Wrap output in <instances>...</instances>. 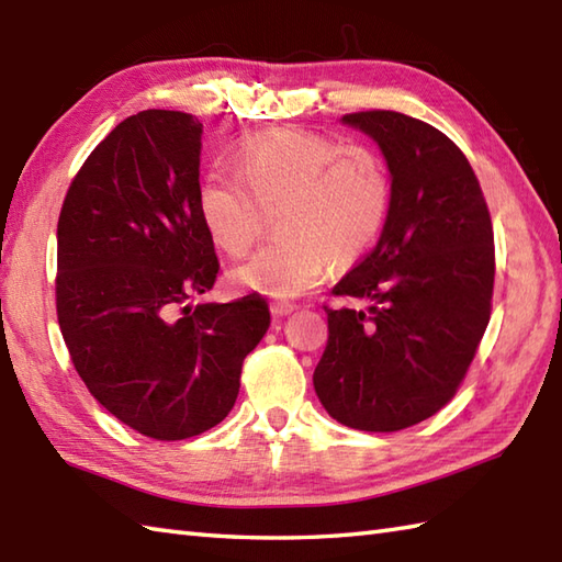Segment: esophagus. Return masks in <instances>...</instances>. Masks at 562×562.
<instances>
[{
	"label": "esophagus",
	"instance_id": "esophagus-1",
	"mask_svg": "<svg viewBox=\"0 0 562 562\" xmlns=\"http://www.w3.org/2000/svg\"><path fill=\"white\" fill-rule=\"evenodd\" d=\"M291 313H295V305L283 303V301L271 303V315L273 317H285V315H291Z\"/></svg>",
	"mask_w": 562,
	"mask_h": 562
}]
</instances>
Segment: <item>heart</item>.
I'll return each instance as SVG.
<instances>
[{
  "label": "heart",
  "instance_id": "obj_1",
  "mask_svg": "<svg viewBox=\"0 0 562 562\" xmlns=\"http://www.w3.org/2000/svg\"><path fill=\"white\" fill-rule=\"evenodd\" d=\"M385 159L366 145L297 131H265L239 147L235 171L215 169L196 193L213 243L245 257L273 215L277 239L231 271L239 289L295 297L369 255L391 213Z\"/></svg>",
  "mask_w": 562,
  "mask_h": 562
}]
</instances>
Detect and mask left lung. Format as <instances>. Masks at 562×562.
<instances>
[{
	"mask_svg": "<svg viewBox=\"0 0 562 562\" xmlns=\"http://www.w3.org/2000/svg\"><path fill=\"white\" fill-rule=\"evenodd\" d=\"M341 123L381 147L393 201L371 255L331 289L366 307H325L329 339L313 385L341 425L397 431L461 385L490 323L495 239L475 171L441 131L397 111Z\"/></svg>",
	"mask_w": 562,
	"mask_h": 562,
	"instance_id": "obj_1",
	"label": "left lung"
}]
</instances>
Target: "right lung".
<instances>
[{
  "label": "right lung",
  "mask_w": 562,
  "mask_h": 562,
  "mask_svg": "<svg viewBox=\"0 0 562 562\" xmlns=\"http://www.w3.org/2000/svg\"><path fill=\"white\" fill-rule=\"evenodd\" d=\"M196 116L147 109L87 157L57 221V323L89 393L157 441L227 417L247 353L267 335L261 295L213 289L217 257L199 215Z\"/></svg>",
  "instance_id": "obj_1"
}]
</instances>
